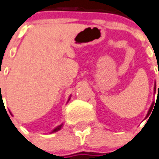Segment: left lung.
Masks as SVG:
<instances>
[{"label": "left lung", "mask_w": 159, "mask_h": 159, "mask_svg": "<svg viewBox=\"0 0 159 159\" xmlns=\"http://www.w3.org/2000/svg\"><path fill=\"white\" fill-rule=\"evenodd\" d=\"M154 89H155V91H156V88H154ZM158 91H159V85H158ZM152 108H153V103L152 104V106H151V108H150V110H149V111H148V114H147L146 117H147V116H149V115H150V113H151V111H152Z\"/></svg>", "instance_id": "obj_1"}]
</instances>
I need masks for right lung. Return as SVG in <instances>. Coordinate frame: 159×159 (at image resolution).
I'll return each mask as SVG.
<instances>
[{
  "instance_id": "add662e5",
  "label": "right lung",
  "mask_w": 159,
  "mask_h": 159,
  "mask_svg": "<svg viewBox=\"0 0 159 159\" xmlns=\"http://www.w3.org/2000/svg\"><path fill=\"white\" fill-rule=\"evenodd\" d=\"M61 126H59V127H57L56 129H54V130H53V133H54V132H56V131H58V130H60V129H61Z\"/></svg>"
}]
</instances>
